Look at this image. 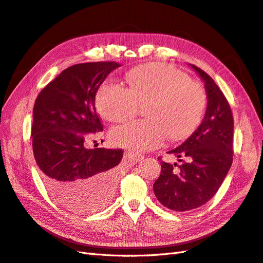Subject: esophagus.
<instances>
[{
    "label": "esophagus",
    "mask_w": 263,
    "mask_h": 263,
    "mask_svg": "<svg viewBox=\"0 0 263 263\" xmlns=\"http://www.w3.org/2000/svg\"><path fill=\"white\" fill-rule=\"evenodd\" d=\"M126 156H127V158H130L131 160L136 161V162L144 159V156H142V154H140V153H136V152H127Z\"/></svg>",
    "instance_id": "34e87169"
}]
</instances>
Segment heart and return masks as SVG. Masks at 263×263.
<instances>
[{"instance_id": "1", "label": "heart", "mask_w": 263, "mask_h": 263, "mask_svg": "<svg viewBox=\"0 0 263 263\" xmlns=\"http://www.w3.org/2000/svg\"><path fill=\"white\" fill-rule=\"evenodd\" d=\"M129 87L105 83L100 87L97 106L110 122H122L144 107L145 120L113 127L112 142L142 152L156 149L164 139L180 141L197 129L206 105L205 92L186 74L165 63L139 65L126 74Z\"/></svg>"}]
</instances>
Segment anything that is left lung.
Segmentation results:
<instances>
[{
	"label": "left lung",
	"mask_w": 263,
	"mask_h": 263,
	"mask_svg": "<svg viewBox=\"0 0 263 263\" xmlns=\"http://www.w3.org/2000/svg\"><path fill=\"white\" fill-rule=\"evenodd\" d=\"M190 65L204 82L208 101L204 118L190 138L169 151L182 163L162 161L161 174L153 184L160 203L179 212L193 210L213 198L233 160L234 124L230 105L213 79Z\"/></svg>",
	"instance_id": "left-lung-1"
}]
</instances>
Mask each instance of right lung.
I'll list each match as a JSON object with an SVG mask.
<instances>
[{"instance_id": "right-lung-1", "label": "right lung", "mask_w": 263, "mask_h": 263, "mask_svg": "<svg viewBox=\"0 0 263 263\" xmlns=\"http://www.w3.org/2000/svg\"><path fill=\"white\" fill-rule=\"evenodd\" d=\"M117 62H90L62 71L37 96L32 146L46 189L78 212L104 206L114 193L121 149H86L90 133L103 131L96 110L100 85Z\"/></svg>"}]
</instances>
